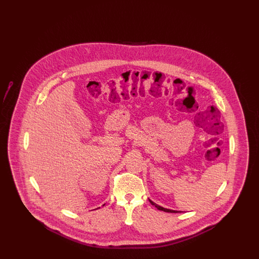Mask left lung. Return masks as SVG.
I'll list each match as a JSON object with an SVG mask.
<instances>
[{
  "label": "left lung",
  "instance_id": "1",
  "mask_svg": "<svg viewBox=\"0 0 259 259\" xmlns=\"http://www.w3.org/2000/svg\"><path fill=\"white\" fill-rule=\"evenodd\" d=\"M149 200V202H150V204L151 205H153V206H155L156 208L158 209H160V210H163V211H167V212H179L180 210H175V209H167V208H163V207H161L159 205H157V204H155L154 202H152L150 199H148Z\"/></svg>",
  "mask_w": 259,
  "mask_h": 259
}]
</instances>
